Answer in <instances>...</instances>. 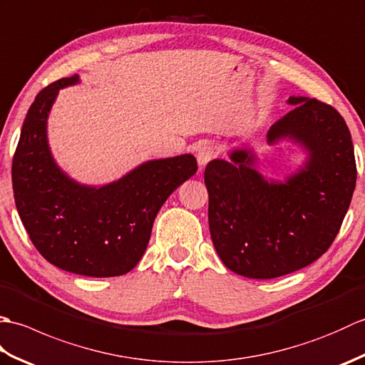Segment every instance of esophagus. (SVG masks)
<instances>
[{"mask_svg":"<svg viewBox=\"0 0 365 365\" xmlns=\"http://www.w3.org/2000/svg\"><path fill=\"white\" fill-rule=\"evenodd\" d=\"M197 163H199V166L200 168H204V166H207L208 163H210L215 157H216V150L213 149L212 145H207V144H204L202 147H199V150H197Z\"/></svg>","mask_w":365,"mask_h":365,"instance_id":"obj_1","label":"esophagus"}]
</instances>
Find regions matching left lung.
Instances as JSON below:
<instances>
[{
	"instance_id": "left-lung-1",
	"label": "left lung",
	"mask_w": 365,
	"mask_h": 365,
	"mask_svg": "<svg viewBox=\"0 0 365 365\" xmlns=\"http://www.w3.org/2000/svg\"><path fill=\"white\" fill-rule=\"evenodd\" d=\"M287 103L294 108L269 127L267 143L287 139L307 157L284 182L262 175L246 147L205 168L213 246L224 265L245 277H279L322 257L356 187L353 141L342 115L317 98L290 97Z\"/></svg>"
}]
</instances>
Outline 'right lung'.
<instances>
[{
  "label": "right lung",
  "instance_id": "right-lung-1",
  "mask_svg": "<svg viewBox=\"0 0 365 365\" xmlns=\"http://www.w3.org/2000/svg\"><path fill=\"white\" fill-rule=\"evenodd\" d=\"M76 83L78 75L54 81L31 105L12 160L15 205L36 250L54 267L122 276L141 260L161 205L197 163L185 153L145 161L102 187L73 180L53 158L46 122L59 91Z\"/></svg>",
  "mask_w": 365,
  "mask_h": 365
}]
</instances>
